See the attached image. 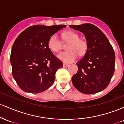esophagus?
Listing matches in <instances>:
<instances>
[{
  "label": "esophagus",
  "instance_id": "1",
  "mask_svg": "<svg viewBox=\"0 0 124 124\" xmlns=\"http://www.w3.org/2000/svg\"><path fill=\"white\" fill-rule=\"evenodd\" d=\"M69 66V64L65 63H64L63 65V68H66V67H68Z\"/></svg>",
  "mask_w": 124,
  "mask_h": 124
}]
</instances>
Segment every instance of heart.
I'll return each instance as SVG.
<instances>
[{
	"label": "heart",
	"instance_id": "1",
	"mask_svg": "<svg viewBox=\"0 0 124 124\" xmlns=\"http://www.w3.org/2000/svg\"><path fill=\"white\" fill-rule=\"evenodd\" d=\"M63 39L68 42L66 46L68 51L58 55L59 59L65 63H70L78 57V55H82L86 52L87 43L85 39L79 38V35L73 31H67L62 34ZM48 47L55 52H58L62 48V44L56 34H53L49 37L48 42Z\"/></svg>",
	"mask_w": 124,
	"mask_h": 124
}]
</instances>
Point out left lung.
<instances>
[{"instance_id": "obj_1", "label": "left lung", "mask_w": 124, "mask_h": 124, "mask_svg": "<svg viewBox=\"0 0 124 124\" xmlns=\"http://www.w3.org/2000/svg\"><path fill=\"white\" fill-rule=\"evenodd\" d=\"M83 32L87 43L84 57L77 62L78 71L72 83L81 93L91 94L105 89L115 70L114 51L108 39L99 28L92 24L69 25Z\"/></svg>"}]
</instances>
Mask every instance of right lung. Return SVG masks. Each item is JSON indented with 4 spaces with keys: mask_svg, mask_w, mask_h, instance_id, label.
I'll return each instance as SVG.
<instances>
[{
    "mask_svg": "<svg viewBox=\"0 0 124 124\" xmlns=\"http://www.w3.org/2000/svg\"><path fill=\"white\" fill-rule=\"evenodd\" d=\"M66 25H35L17 37L10 55L12 75L21 90L39 93L54 83L56 70L63 66L48 47V39Z\"/></svg>",
    "mask_w": 124,
    "mask_h": 124,
    "instance_id": "1",
    "label": "right lung"
}]
</instances>
